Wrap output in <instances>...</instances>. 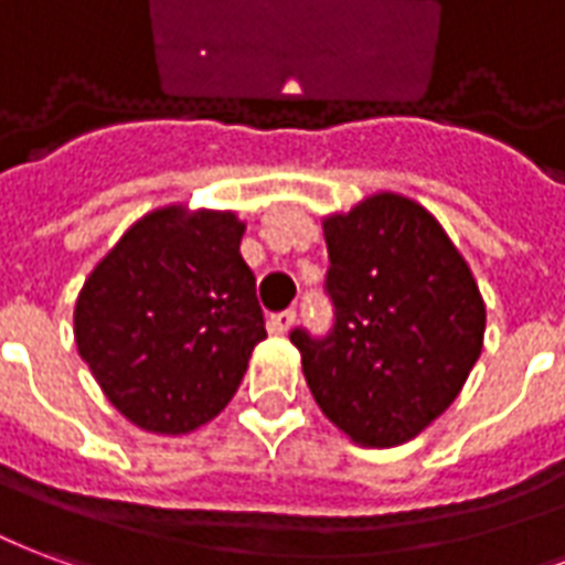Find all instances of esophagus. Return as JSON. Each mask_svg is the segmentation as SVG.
<instances>
[{
  "label": "esophagus",
  "mask_w": 565,
  "mask_h": 565,
  "mask_svg": "<svg viewBox=\"0 0 565 565\" xmlns=\"http://www.w3.org/2000/svg\"><path fill=\"white\" fill-rule=\"evenodd\" d=\"M291 324H295V312L291 310L274 312V316H270V331L274 333H288L291 331Z\"/></svg>",
  "instance_id": "esophagus-1"
}]
</instances>
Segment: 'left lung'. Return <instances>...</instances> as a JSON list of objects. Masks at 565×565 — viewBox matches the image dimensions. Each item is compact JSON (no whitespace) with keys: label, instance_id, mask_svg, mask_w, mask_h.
<instances>
[{"label":"left lung","instance_id":"1","mask_svg":"<svg viewBox=\"0 0 565 565\" xmlns=\"http://www.w3.org/2000/svg\"><path fill=\"white\" fill-rule=\"evenodd\" d=\"M328 340L291 333L319 409L355 446L394 448L457 401L484 345V298L467 258L418 201L373 192L322 220Z\"/></svg>","mask_w":565,"mask_h":565}]
</instances>
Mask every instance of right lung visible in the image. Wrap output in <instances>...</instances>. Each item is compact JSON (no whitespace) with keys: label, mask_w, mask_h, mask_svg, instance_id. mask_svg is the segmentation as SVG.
Segmentation results:
<instances>
[{"label":"right lung","mask_w":565,"mask_h":565,"mask_svg":"<svg viewBox=\"0 0 565 565\" xmlns=\"http://www.w3.org/2000/svg\"><path fill=\"white\" fill-rule=\"evenodd\" d=\"M234 210L164 204L129 225L86 277L74 343L135 427L183 436L232 403L267 337Z\"/></svg>","instance_id":"add662e5"}]
</instances>
